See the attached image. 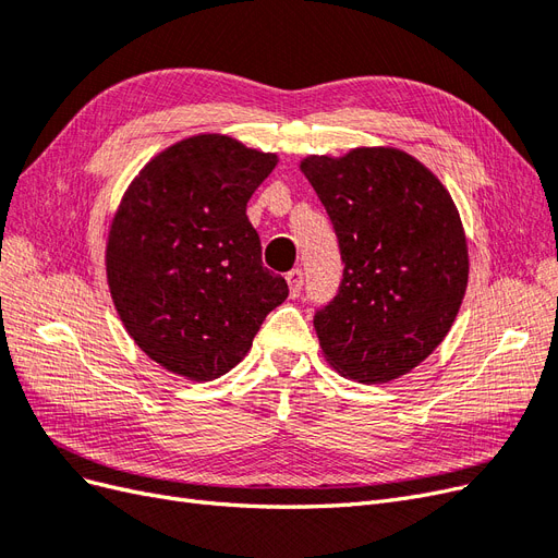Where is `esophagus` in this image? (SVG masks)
<instances>
[{
  "mask_svg": "<svg viewBox=\"0 0 558 558\" xmlns=\"http://www.w3.org/2000/svg\"><path fill=\"white\" fill-rule=\"evenodd\" d=\"M286 281H289V293L291 298H298L302 291V283H305V275H302V269H291L289 275H286Z\"/></svg>",
  "mask_w": 558,
  "mask_h": 558,
  "instance_id": "esophagus-1",
  "label": "esophagus"
}]
</instances>
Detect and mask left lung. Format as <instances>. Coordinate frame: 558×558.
<instances>
[{
	"label": "left lung",
	"instance_id": "1",
	"mask_svg": "<svg viewBox=\"0 0 558 558\" xmlns=\"http://www.w3.org/2000/svg\"><path fill=\"white\" fill-rule=\"evenodd\" d=\"M300 172L344 263L340 293L314 316L324 359L361 384L408 375L445 340L468 289V240L449 191L393 146L307 156Z\"/></svg>",
	"mask_w": 558,
	"mask_h": 558
}]
</instances>
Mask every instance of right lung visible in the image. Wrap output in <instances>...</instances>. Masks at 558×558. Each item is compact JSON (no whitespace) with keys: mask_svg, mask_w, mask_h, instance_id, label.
<instances>
[{"mask_svg":"<svg viewBox=\"0 0 558 558\" xmlns=\"http://www.w3.org/2000/svg\"><path fill=\"white\" fill-rule=\"evenodd\" d=\"M277 162L228 134H193L150 158L113 214L105 260L116 312L134 344L179 377L226 375L289 298L246 216Z\"/></svg>","mask_w":558,"mask_h":558,"instance_id":"add662e5","label":"right lung"}]
</instances>
